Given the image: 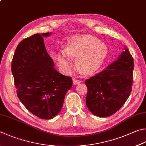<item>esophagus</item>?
<instances>
[{
	"mask_svg": "<svg viewBox=\"0 0 146 146\" xmlns=\"http://www.w3.org/2000/svg\"><path fill=\"white\" fill-rule=\"evenodd\" d=\"M80 82H81V81L76 80V79H75V78H74L73 80V84L74 85H78V84H80Z\"/></svg>",
	"mask_w": 146,
	"mask_h": 146,
	"instance_id": "esophagus-1",
	"label": "esophagus"
}]
</instances>
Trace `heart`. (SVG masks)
Instances as JSON below:
<instances>
[{
	"instance_id": "b5f03b06",
	"label": "heart",
	"mask_w": 146,
	"mask_h": 146,
	"mask_svg": "<svg viewBox=\"0 0 146 146\" xmlns=\"http://www.w3.org/2000/svg\"><path fill=\"white\" fill-rule=\"evenodd\" d=\"M107 54V47L100 39L91 35H78L72 38L64 50L58 52L57 59L62 70L68 72L72 66L70 57L75 58L79 72L89 75L100 68Z\"/></svg>"
}]
</instances>
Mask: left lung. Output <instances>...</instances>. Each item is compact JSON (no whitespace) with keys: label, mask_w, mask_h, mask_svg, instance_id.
<instances>
[{"label":"left lung","mask_w":146,"mask_h":146,"mask_svg":"<svg viewBox=\"0 0 146 146\" xmlns=\"http://www.w3.org/2000/svg\"><path fill=\"white\" fill-rule=\"evenodd\" d=\"M133 57L125 47L114 62L86 80V105L92 114L108 117L123 107L133 85Z\"/></svg>","instance_id":"left-lung-1"}]
</instances>
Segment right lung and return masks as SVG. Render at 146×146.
Returning <instances> with one entry per match:
<instances>
[{
    "instance_id": "right-lung-1",
    "label": "right lung",
    "mask_w": 146,
    "mask_h": 146,
    "mask_svg": "<svg viewBox=\"0 0 146 146\" xmlns=\"http://www.w3.org/2000/svg\"><path fill=\"white\" fill-rule=\"evenodd\" d=\"M35 34L22 40L16 48L11 64L18 98L29 112L43 119L55 117L61 110L72 79L54 68L44 37Z\"/></svg>"
}]
</instances>
